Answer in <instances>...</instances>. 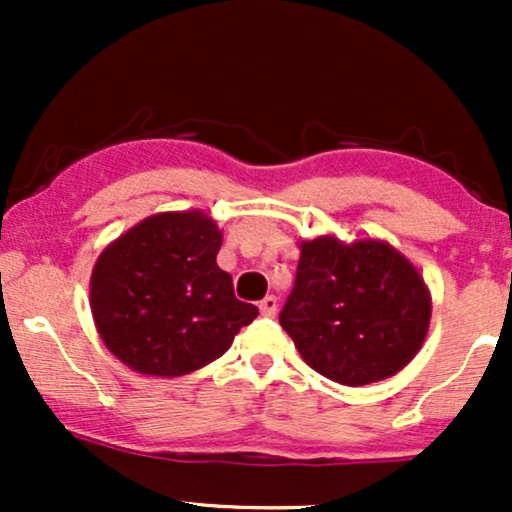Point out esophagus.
Here are the masks:
<instances>
[{
	"mask_svg": "<svg viewBox=\"0 0 512 512\" xmlns=\"http://www.w3.org/2000/svg\"><path fill=\"white\" fill-rule=\"evenodd\" d=\"M276 308H279V303H276L274 296H264L260 301V313L264 317H274L276 315Z\"/></svg>",
	"mask_w": 512,
	"mask_h": 512,
	"instance_id": "esophagus-1",
	"label": "esophagus"
}]
</instances>
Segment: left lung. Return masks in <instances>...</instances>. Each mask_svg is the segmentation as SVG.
Segmentation results:
<instances>
[{"label":"left lung","mask_w":512,"mask_h":512,"mask_svg":"<svg viewBox=\"0 0 512 512\" xmlns=\"http://www.w3.org/2000/svg\"><path fill=\"white\" fill-rule=\"evenodd\" d=\"M279 322L310 368L361 387L399 373L419 354L431 293L390 243L320 236L301 240L296 284Z\"/></svg>","instance_id":"1"}]
</instances>
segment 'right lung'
Wrapping results in <instances>:
<instances>
[{
	"label": "right lung",
	"mask_w": 512,
	"mask_h": 512,
	"mask_svg": "<svg viewBox=\"0 0 512 512\" xmlns=\"http://www.w3.org/2000/svg\"><path fill=\"white\" fill-rule=\"evenodd\" d=\"M221 231L204 211H163L101 252L91 313L103 344L142 375L178 378L216 361L257 308L216 264Z\"/></svg>",
	"instance_id": "right-lung-1"
}]
</instances>
